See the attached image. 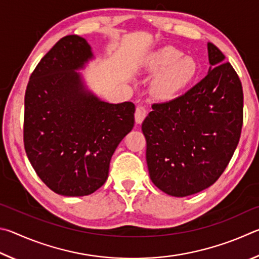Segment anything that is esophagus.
Masks as SVG:
<instances>
[{"label": "esophagus", "mask_w": 259, "mask_h": 259, "mask_svg": "<svg viewBox=\"0 0 259 259\" xmlns=\"http://www.w3.org/2000/svg\"><path fill=\"white\" fill-rule=\"evenodd\" d=\"M147 116V109L143 104H139L137 106V110H135V121L138 124H141V122L144 120V118Z\"/></svg>", "instance_id": "1"}]
</instances>
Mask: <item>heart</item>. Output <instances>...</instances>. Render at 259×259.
Listing matches in <instances>:
<instances>
[{
	"mask_svg": "<svg viewBox=\"0 0 259 259\" xmlns=\"http://www.w3.org/2000/svg\"><path fill=\"white\" fill-rule=\"evenodd\" d=\"M147 67L160 71L155 81L156 92L164 98L173 97L191 81L198 71V65L191 57H183L180 50L166 47L149 57Z\"/></svg>",
	"mask_w": 259,
	"mask_h": 259,
	"instance_id": "1",
	"label": "heart"
}]
</instances>
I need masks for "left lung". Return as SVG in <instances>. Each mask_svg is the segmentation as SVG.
Instances as JSON below:
<instances>
[{
  "mask_svg": "<svg viewBox=\"0 0 259 259\" xmlns=\"http://www.w3.org/2000/svg\"><path fill=\"white\" fill-rule=\"evenodd\" d=\"M208 56V74L180 97L153 103L142 122L149 175L169 196L188 197L214 184L241 135V80L211 43Z\"/></svg>",
  "mask_w": 259,
  "mask_h": 259,
  "instance_id": "8db88e82",
  "label": "left lung"
}]
</instances>
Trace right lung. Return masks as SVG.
<instances>
[{"label": "right lung", "mask_w": 259, "mask_h": 259, "mask_svg": "<svg viewBox=\"0 0 259 259\" xmlns=\"http://www.w3.org/2000/svg\"><path fill=\"white\" fill-rule=\"evenodd\" d=\"M91 57L85 38L65 36L40 59L25 93L27 157L44 184L66 197L102 187L113 152L134 126L133 102H103L83 89L75 69Z\"/></svg>", "instance_id": "right-lung-1"}]
</instances>
